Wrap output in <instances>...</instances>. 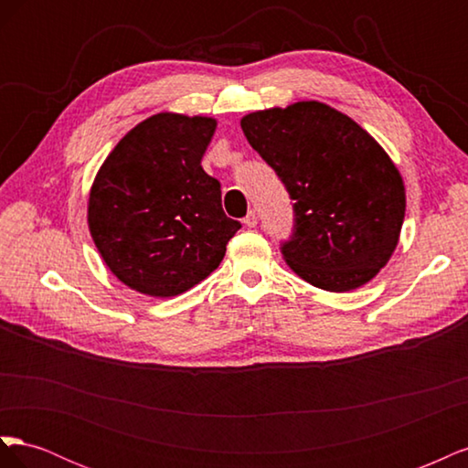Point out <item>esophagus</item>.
<instances>
[{
	"instance_id": "obj_1",
	"label": "esophagus",
	"mask_w": 468,
	"mask_h": 468,
	"mask_svg": "<svg viewBox=\"0 0 468 468\" xmlns=\"http://www.w3.org/2000/svg\"><path fill=\"white\" fill-rule=\"evenodd\" d=\"M244 224L248 226V229H253V226L258 224V212L256 210H250L248 215H246V218H244Z\"/></svg>"
}]
</instances>
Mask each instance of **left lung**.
Wrapping results in <instances>:
<instances>
[{
	"mask_svg": "<svg viewBox=\"0 0 468 468\" xmlns=\"http://www.w3.org/2000/svg\"><path fill=\"white\" fill-rule=\"evenodd\" d=\"M242 131L294 201L282 258L330 292L369 282L399 244L406 191L377 140L337 109L299 101L250 112Z\"/></svg>",
	"mask_w": 468,
	"mask_h": 468,
	"instance_id": "left-lung-1",
	"label": "left lung"
}]
</instances>
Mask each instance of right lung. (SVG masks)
I'll return each mask as SVG.
<instances>
[{"label": "right lung", "mask_w": 468, "mask_h": 468, "mask_svg": "<svg viewBox=\"0 0 468 468\" xmlns=\"http://www.w3.org/2000/svg\"><path fill=\"white\" fill-rule=\"evenodd\" d=\"M217 131L210 117L158 112L138 122L93 179L88 224L121 282L150 296H176L220 265L239 230L224 215L220 183L201 160Z\"/></svg>", "instance_id": "right-lung-1"}]
</instances>
